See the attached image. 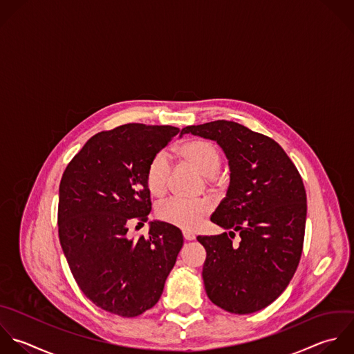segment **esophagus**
<instances>
[{
	"label": "esophagus",
	"instance_id": "34e87169",
	"mask_svg": "<svg viewBox=\"0 0 354 354\" xmlns=\"http://www.w3.org/2000/svg\"><path fill=\"white\" fill-rule=\"evenodd\" d=\"M183 237H185V240H187V241H192V240L196 239L194 233H192V232H189V230H183Z\"/></svg>",
	"mask_w": 354,
	"mask_h": 354
}]
</instances>
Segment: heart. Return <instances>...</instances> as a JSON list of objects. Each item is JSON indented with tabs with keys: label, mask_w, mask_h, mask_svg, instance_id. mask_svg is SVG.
Instances as JSON below:
<instances>
[{
	"label": "heart",
	"mask_w": 354,
	"mask_h": 354,
	"mask_svg": "<svg viewBox=\"0 0 354 354\" xmlns=\"http://www.w3.org/2000/svg\"><path fill=\"white\" fill-rule=\"evenodd\" d=\"M178 156L207 178H214L222 164V153L216 143L207 139H190L178 147ZM171 176V164L167 153H157L146 169V186L154 197H162L168 192ZM207 200L169 198L156 208L160 221L172 226L194 230L209 212Z\"/></svg>",
	"instance_id": "obj_1"
}]
</instances>
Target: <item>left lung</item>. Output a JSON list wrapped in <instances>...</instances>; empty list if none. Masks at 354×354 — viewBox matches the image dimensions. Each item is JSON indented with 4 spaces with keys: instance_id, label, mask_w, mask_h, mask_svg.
I'll return each mask as SVG.
<instances>
[{
    "instance_id": "1",
    "label": "left lung",
    "mask_w": 354,
    "mask_h": 354,
    "mask_svg": "<svg viewBox=\"0 0 354 354\" xmlns=\"http://www.w3.org/2000/svg\"><path fill=\"white\" fill-rule=\"evenodd\" d=\"M180 133L216 140L232 172L227 194L211 216L230 232L197 237L207 251V295L234 315L265 309L287 288L301 261L308 209L301 174L276 140L241 124L218 120ZM236 231L242 237L237 246Z\"/></svg>"
}]
</instances>
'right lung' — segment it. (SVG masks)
<instances>
[{"label": "right lung", "mask_w": 354, "mask_h": 354, "mask_svg": "<svg viewBox=\"0 0 354 354\" xmlns=\"http://www.w3.org/2000/svg\"><path fill=\"white\" fill-rule=\"evenodd\" d=\"M179 132L171 125L125 124L93 135L66 167L59 186L57 233L71 274L97 308L136 317L160 299L183 245L180 230L151 222L150 160Z\"/></svg>", "instance_id": "right-lung-1"}]
</instances>
